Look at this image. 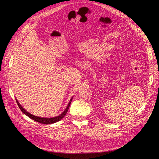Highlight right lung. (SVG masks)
<instances>
[{"label":"right lung","mask_w":159,"mask_h":159,"mask_svg":"<svg viewBox=\"0 0 159 159\" xmlns=\"http://www.w3.org/2000/svg\"><path fill=\"white\" fill-rule=\"evenodd\" d=\"M72 99L73 98H72V99L70 100L69 104H68L66 107L65 108V109L64 110V111L61 113V115L57 116H55V117H53V118H41V117H38V116H34L32 114H31V113L28 112V111H26L23 107H22L21 106V105L20 104V103L18 102V101L16 99V102L19 106V107L20 108V111L24 113V114H25L27 116H28L29 118H30L31 119L34 120L35 121H37L38 123H42V124H45V125H49V124H52V123H55L56 122H58L59 121H60L66 114V112L68 111V110H69V108L70 107V103L72 101Z\"/></svg>","instance_id":"right-lung-1"}]
</instances>
